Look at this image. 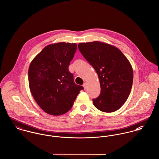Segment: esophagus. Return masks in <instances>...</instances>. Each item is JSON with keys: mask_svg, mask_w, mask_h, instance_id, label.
Listing matches in <instances>:
<instances>
[{"mask_svg": "<svg viewBox=\"0 0 159 159\" xmlns=\"http://www.w3.org/2000/svg\"><path fill=\"white\" fill-rule=\"evenodd\" d=\"M83 87H84V90H86V89H87V84H86V83H84V84H83Z\"/></svg>", "mask_w": 159, "mask_h": 159, "instance_id": "obj_1", "label": "esophagus"}]
</instances>
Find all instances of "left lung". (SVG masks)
I'll list each match as a JSON object with an SVG mask.
<instances>
[{
  "instance_id": "obj_1",
  "label": "left lung",
  "mask_w": 159,
  "mask_h": 159,
  "mask_svg": "<svg viewBox=\"0 0 159 159\" xmlns=\"http://www.w3.org/2000/svg\"><path fill=\"white\" fill-rule=\"evenodd\" d=\"M78 49L96 71L101 92L93 105L105 113L119 110L128 98L133 84V68L117 48L101 42L80 43Z\"/></svg>"
}]
</instances>
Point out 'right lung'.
I'll return each instance as SVG.
<instances>
[{
	"label": "right lung",
	"mask_w": 159,
	"mask_h": 159,
	"mask_svg": "<svg viewBox=\"0 0 159 159\" xmlns=\"http://www.w3.org/2000/svg\"><path fill=\"white\" fill-rule=\"evenodd\" d=\"M76 43L60 42L45 47L30 62L29 84L31 93L46 113L60 116L71 108L83 87L75 83L68 70Z\"/></svg>",
	"instance_id": "add662e5"
}]
</instances>
